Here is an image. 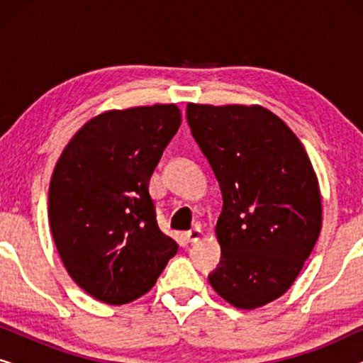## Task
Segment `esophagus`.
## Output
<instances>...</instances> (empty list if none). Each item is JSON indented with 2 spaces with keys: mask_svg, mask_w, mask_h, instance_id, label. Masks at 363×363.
<instances>
[{
  "mask_svg": "<svg viewBox=\"0 0 363 363\" xmlns=\"http://www.w3.org/2000/svg\"><path fill=\"white\" fill-rule=\"evenodd\" d=\"M183 238H185L186 242H190V245H195V242H198L203 238V230L200 226L193 228V230L186 231L185 235H183Z\"/></svg>",
  "mask_w": 363,
  "mask_h": 363,
  "instance_id": "1",
  "label": "esophagus"
}]
</instances>
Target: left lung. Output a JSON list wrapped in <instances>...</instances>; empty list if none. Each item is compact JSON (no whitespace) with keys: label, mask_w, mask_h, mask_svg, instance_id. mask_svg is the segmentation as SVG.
<instances>
[{"label":"left lung","mask_w":363,"mask_h":363,"mask_svg":"<svg viewBox=\"0 0 363 363\" xmlns=\"http://www.w3.org/2000/svg\"><path fill=\"white\" fill-rule=\"evenodd\" d=\"M193 138L223 193L221 261L210 284L238 309H257L292 286L322 228L319 180L304 145L262 106H186Z\"/></svg>","instance_id":"left-lung-1"}]
</instances>
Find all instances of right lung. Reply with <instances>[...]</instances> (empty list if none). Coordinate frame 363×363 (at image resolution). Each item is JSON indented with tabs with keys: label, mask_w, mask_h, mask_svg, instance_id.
Returning <instances> with one entry per match:
<instances>
[{
	"label": "right lung",
	"mask_w": 363,
	"mask_h": 363,
	"mask_svg": "<svg viewBox=\"0 0 363 363\" xmlns=\"http://www.w3.org/2000/svg\"><path fill=\"white\" fill-rule=\"evenodd\" d=\"M182 123L177 104L102 112L64 148L49 185V225L74 282L111 306L155 286L175 240L160 231L148 182Z\"/></svg>",
	"instance_id": "obj_1"
}]
</instances>
